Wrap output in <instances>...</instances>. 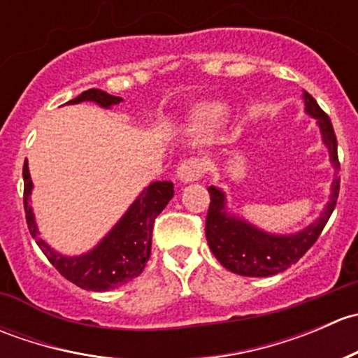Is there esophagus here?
<instances>
[{
  "label": "esophagus",
  "mask_w": 358,
  "mask_h": 358,
  "mask_svg": "<svg viewBox=\"0 0 358 358\" xmlns=\"http://www.w3.org/2000/svg\"><path fill=\"white\" fill-rule=\"evenodd\" d=\"M204 171H206L204 161L197 157H190L178 166L176 176H178V180L182 183H192V182H197V180L204 175Z\"/></svg>",
  "instance_id": "1"
}]
</instances>
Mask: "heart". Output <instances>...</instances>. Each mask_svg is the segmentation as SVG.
Returning <instances> with one entry per match:
<instances>
[{
    "label": "heart",
    "mask_w": 358,
    "mask_h": 358,
    "mask_svg": "<svg viewBox=\"0 0 358 358\" xmlns=\"http://www.w3.org/2000/svg\"><path fill=\"white\" fill-rule=\"evenodd\" d=\"M227 107L222 103H206L196 110V121L204 126H215L225 121Z\"/></svg>",
    "instance_id": "obj_1"
}]
</instances>
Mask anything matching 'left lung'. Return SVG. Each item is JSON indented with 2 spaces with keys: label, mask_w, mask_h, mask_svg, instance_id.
<instances>
[{
  "label": "left lung",
  "mask_w": 358,
  "mask_h": 358,
  "mask_svg": "<svg viewBox=\"0 0 358 358\" xmlns=\"http://www.w3.org/2000/svg\"><path fill=\"white\" fill-rule=\"evenodd\" d=\"M303 100L305 112L317 121L322 143L329 150V161L336 169L329 201L319 218L305 229L294 234H270L248 220L232 215L227 208L225 192L215 185L209 187L211 202L206 216V239L216 259L237 275L268 277L289 268L315 244L336 208L339 194V161L333 124L329 115L320 109L310 93L303 92Z\"/></svg>",
  "instance_id": "8db88e82"
}]
</instances>
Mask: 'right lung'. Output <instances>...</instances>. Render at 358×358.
<instances>
[{"label":"right lung","mask_w":358,"mask_h":358,"mask_svg":"<svg viewBox=\"0 0 358 358\" xmlns=\"http://www.w3.org/2000/svg\"><path fill=\"white\" fill-rule=\"evenodd\" d=\"M93 102L103 109H110L122 102L121 96L109 95L102 90H86L69 103ZM24 209L29 232L48 262L72 284L86 291H109L129 282L142 273L149 262L152 246V229L157 215L171 201L175 189L173 182H154L140 192L128 211L121 216L110 232L90 249L78 256H66L57 252L39 236L34 211L31 206L32 180L27 161L24 162Z\"/></svg>","instance_id":"right-lung-1"}]
</instances>
